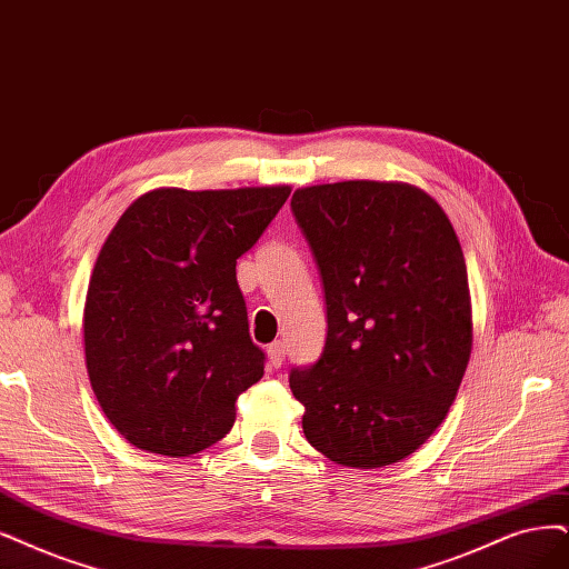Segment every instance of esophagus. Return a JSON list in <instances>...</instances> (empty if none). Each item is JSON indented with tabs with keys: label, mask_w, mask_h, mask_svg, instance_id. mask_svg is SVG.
Returning a JSON list of instances; mask_svg holds the SVG:
<instances>
[{
	"label": "esophagus",
	"mask_w": 569,
	"mask_h": 569,
	"mask_svg": "<svg viewBox=\"0 0 569 569\" xmlns=\"http://www.w3.org/2000/svg\"><path fill=\"white\" fill-rule=\"evenodd\" d=\"M267 356H269V363L273 368H281L283 366V356H286V345L279 340L267 347Z\"/></svg>",
	"instance_id": "1"
}]
</instances>
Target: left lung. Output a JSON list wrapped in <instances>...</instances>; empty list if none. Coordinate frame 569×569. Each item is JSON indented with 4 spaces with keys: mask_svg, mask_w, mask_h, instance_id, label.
<instances>
[{
    "mask_svg": "<svg viewBox=\"0 0 569 569\" xmlns=\"http://www.w3.org/2000/svg\"><path fill=\"white\" fill-rule=\"evenodd\" d=\"M317 258L328 313L321 359L290 370L309 443L380 469L443 422L465 377L471 296L446 210L408 182L347 180L290 201Z\"/></svg>",
    "mask_w": 569,
    "mask_h": 569,
    "instance_id": "left-lung-1",
    "label": "left lung"
}]
</instances>
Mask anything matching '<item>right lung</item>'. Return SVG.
<instances>
[{
	"instance_id": "add662e5",
	"label": "right lung",
	"mask_w": 569,
	"mask_h": 569,
	"mask_svg": "<svg viewBox=\"0 0 569 569\" xmlns=\"http://www.w3.org/2000/svg\"><path fill=\"white\" fill-rule=\"evenodd\" d=\"M288 194V184L161 187L104 239L83 305V351L104 417L131 446L189 457L234 425L239 393L264 375L237 260Z\"/></svg>"
}]
</instances>
